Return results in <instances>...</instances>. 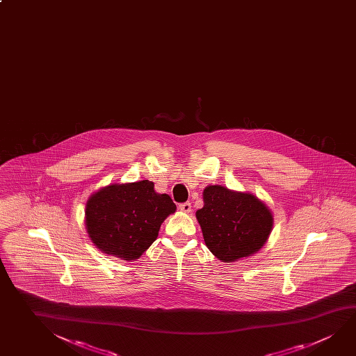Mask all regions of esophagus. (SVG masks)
Masks as SVG:
<instances>
[{
    "label": "esophagus",
    "instance_id": "1",
    "mask_svg": "<svg viewBox=\"0 0 356 356\" xmlns=\"http://www.w3.org/2000/svg\"><path fill=\"white\" fill-rule=\"evenodd\" d=\"M179 209H180L181 211L190 212L191 211V202H188V201L182 202V204L179 205Z\"/></svg>",
    "mask_w": 356,
    "mask_h": 356
}]
</instances>
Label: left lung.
<instances>
[{
  "instance_id": "obj_1",
  "label": "left lung",
  "mask_w": 356,
  "mask_h": 356,
  "mask_svg": "<svg viewBox=\"0 0 356 356\" xmlns=\"http://www.w3.org/2000/svg\"><path fill=\"white\" fill-rule=\"evenodd\" d=\"M206 246L218 260L236 261L261 249L273 229V215L249 193L207 186L196 211Z\"/></svg>"
}]
</instances>
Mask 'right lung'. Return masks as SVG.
I'll list each match as a JSON object with an SVG mask.
<instances>
[{
    "mask_svg": "<svg viewBox=\"0 0 356 356\" xmlns=\"http://www.w3.org/2000/svg\"><path fill=\"white\" fill-rule=\"evenodd\" d=\"M175 210L169 195L155 193L151 181L115 184L88 199L86 229L104 252L135 260L156 240L163 220Z\"/></svg>",
    "mask_w": 356,
    "mask_h": 356,
    "instance_id": "right-lung-1",
    "label": "right lung"
}]
</instances>
